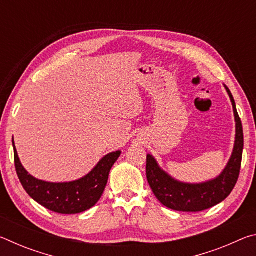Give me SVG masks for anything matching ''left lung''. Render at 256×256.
Segmentation results:
<instances>
[{"mask_svg":"<svg viewBox=\"0 0 256 256\" xmlns=\"http://www.w3.org/2000/svg\"><path fill=\"white\" fill-rule=\"evenodd\" d=\"M224 88L232 104L236 122V136L232 157L218 177L204 183H183L172 178L159 167L157 160L152 156L146 154V180L150 188L162 204L172 210L198 212L209 209L222 202L232 193L237 183L244 149V134L232 94L227 86H224Z\"/></svg>","mask_w":256,"mask_h":256,"instance_id":"1","label":"left lung"}]
</instances>
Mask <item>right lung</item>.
Here are the masks:
<instances>
[{"instance_id":"obj_1","label":"right lung","mask_w":256,"mask_h":256,"mask_svg":"<svg viewBox=\"0 0 256 256\" xmlns=\"http://www.w3.org/2000/svg\"><path fill=\"white\" fill-rule=\"evenodd\" d=\"M12 144L16 170L26 192L46 209L62 214H80L96 204L106 188L112 164L120 156V151L106 154L89 174L80 180L66 183H50L34 178L24 170L14 140Z\"/></svg>"}]
</instances>
